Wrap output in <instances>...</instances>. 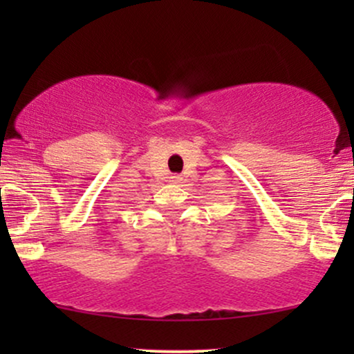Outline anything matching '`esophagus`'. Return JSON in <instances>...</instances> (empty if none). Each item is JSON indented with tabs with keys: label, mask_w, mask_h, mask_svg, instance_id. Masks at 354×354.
<instances>
[{
	"label": "esophagus",
	"mask_w": 354,
	"mask_h": 354,
	"mask_svg": "<svg viewBox=\"0 0 354 354\" xmlns=\"http://www.w3.org/2000/svg\"><path fill=\"white\" fill-rule=\"evenodd\" d=\"M183 180V178L180 176V174H173V176H171V181L173 183H180Z\"/></svg>",
	"instance_id": "1"
}]
</instances>
